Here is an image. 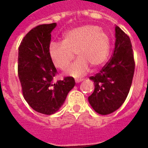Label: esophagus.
I'll list each match as a JSON object with an SVG mask.
<instances>
[{
	"label": "esophagus",
	"mask_w": 148,
	"mask_h": 148,
	"mask_svg": "<svg viewBox=\"0 0 148 148\" xmlns=\"http://www.w3.org/2000/svg\"><path fill=\"white\" fill-rule=\"evenodd\" d=\"M84 78H77V79H75V82L76 83H79V82H81V81H84Z\"/></svg>",
	"instance_id": "34e87169"
}]
</instances>
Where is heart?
<instances>
[{
  "instance_id": "heart-1",
  "label": "heart",
  "mask_w": 148,
  "mask_h": 148,
  "mask_svg": "<svg viewBox=\"0 0 148 148\" xmlns=\"http://www.w3.org/2000/svg\"><path fill=\"white\" fill-rule=\"evenodd\" d=\"M110 51L108 34L96 25H83L67 31L62 43L51 42L48 53L53 66L65 70L74 58H78L67 70V74L79 77L87 74L90 66L98 68L105 62Z\"/></svg>"
}]
</instances>
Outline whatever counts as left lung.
<instances>
[{"label":"left lung","instance_id":"left-lung-1","mask_svg":"<svg viewBox=\"0 0 148 148\" xmlns=\"http://www.w3.org/2000/svg\"><path fill=\"white\" fill-rule=\"evenodd\" d=\"M114 48L110 60L95 76L90 77L95 88L88 97L93 109L102 115L117 110L128 95L133 80L135 62L129 36L115 27Z\"/></svg>","mask_w":148,"mask_h":148}]
</instances>
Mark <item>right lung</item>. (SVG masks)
<instances>
[{"instance_id":"obj_1","label":"right lung","mask_w":148,"mask_h":148,"mask_svg":"<svg viewBox=\"0 0 148 148\" xmlns=\"http://www.w3.org/2000/svg\"><path fill=\"white\" fill-rule=\"evenodd\" d=\"M56 23L40 24L22 39L18 48L17 72L24 99L37 112L52 114L62 106L75 84L74 77L54 82L58 71L51 60L48 48Z\"/></svg>"}]
</instances>
